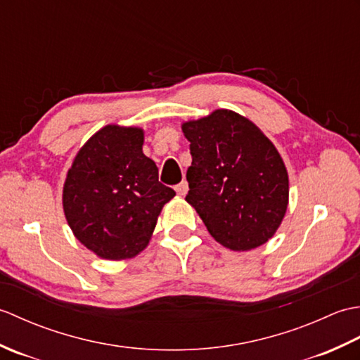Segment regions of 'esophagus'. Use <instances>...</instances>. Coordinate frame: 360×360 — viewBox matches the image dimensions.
<instances>
[{
    "mask_svg": "<svg viewBox=\"0 0 360 360\" xmlns=\"http://www.w3.org/2000/svg\"><path fill=\"white\" fill-rule=\"evenodd\" d=\"M174 190H176V193H178L179 196H186V193L188 192V184H187V181H181L179 184L174 187Z\"/></svg>",
    "mask_w": 360,
    "mask_h": 360,
    "instance_id": "obj_1",
    "label": "esophagus"
}]
</instances>
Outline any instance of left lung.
I'll use <instances>...</instances> for the list:
<instances>
[{
  "mask_svg": "<svg viewBox=\"0 0 360 360\" xmlns=\"http://www.w3.org/2000/svg\"><path fill=\"white\" fill-rule=\"evenodd\" d=\"M190 142L188 195L210 235L231 250L272 238L288 209L289 179L274 143L229 110L182 124Z\"/></svg>",
  "mask_w": 360,
  "mask_h": 360,
  "instance_id": "1",
  "label": "left lung"
}]
</instances>
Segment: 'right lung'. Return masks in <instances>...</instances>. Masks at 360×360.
Instances as JSON below:
<instances>
[{"mask_svg": "<svg viewBox=\"0 0 360 360\" xmlns=\"http://www.w3.org/2000/svg\"><path fill=\"white\" fill-rule=\"evenodd\" d=\"M142 145L141 128L106 125L83 145L68 172L66 221L75 238L101 258H133L147 248L160 210L176 195L160 184Z\"/></svg>", "mask_w": 360, "mask_h": 360, "instance_id": "1", "label": "right lung"}]
</instances>
